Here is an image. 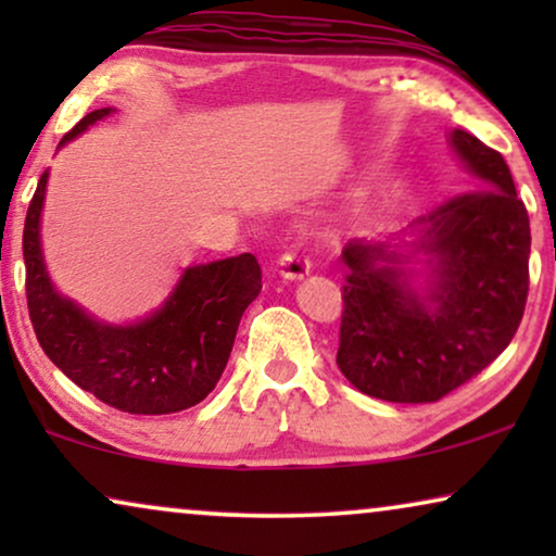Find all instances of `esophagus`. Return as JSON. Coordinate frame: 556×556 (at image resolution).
<instances>
[{
    "mask_svg": "<svg viewBox=\"0 0 556 556\" xmlns=\"http://www.w3.org/2000/svg\"><path fill=\"white\" fill-rule=\"evenodd\" d=\"M278 270L283 278H303L311 270V261L295 253V250H286V253L278 257Z\"/></svg>",
    "mask_w": 556,
    "mask_h": 556,
    "instance_id": "1",
    "label": "esophagus"
}]
</instances>
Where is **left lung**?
<instances>
[{"instance_id":"left-lung-1","label":"left lung","mask_w":556,"mask_h":556,"mask_svg":"<svg viewBox=\"0 0 556 556\" xmlns=\"http://www.w3.org/2000/svg\"><path fill=\"white\" fill-rule=\"evenodd\" d=\"M451 143L478 187L440 204L417 250L440 268L432 306L409 293L407 255L384 242L349 240L337 364L349 382L387 402H438L483 371L519 329L529 295V215L506 159L455 128Z\"/></svg>"}]
</instances>
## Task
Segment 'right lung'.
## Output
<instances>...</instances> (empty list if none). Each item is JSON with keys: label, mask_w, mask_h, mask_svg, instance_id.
I'll return each instance as SVG.
<instances>
[{"label": "right lung", "mask_w": 556, "mask_h": 556, "mask_svg": "<svg viewBox=\"0 0 556 556\" xmlns=\"http://www.w3.org/2000/svg\"><path fill=\"white\" fill-rule=\"evenodd\" d=\"M83 116L63 141L109 116ZM48 172L37 181L22 232L29 321L52 364L86 390L131 415H172L194 407L223 377L245 308L263 288L257 257L194 265L162 311L136 326H105L60 299L40 253V210Z\"/></svg>", "instance_id": "right-lung-1"}]
</instances>
